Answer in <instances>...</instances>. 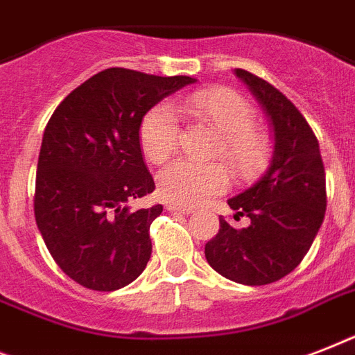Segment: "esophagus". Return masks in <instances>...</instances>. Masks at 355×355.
I'll use <instances>...</instances> for the list:
<instances>
[{"mask_svg":"<svg viewBox=\"0 0 355 355\" xmlns=\"http://www.w3.org/2000/svg\"><path fill=\"white\" fill-rule=\"evenodd\" d=\"M166 208L169 211H175V214H182V216H189V214H193V210L191 208H186V206H180V205H166Z\"/></svg>","mask_w":355,"mask_h":355,"instance_id":"obj_1","label":"esophagus"}]
</instances>
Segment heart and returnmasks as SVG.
Wrapping results in <instances>:
<instances>
[{"instance_id": "1", "label": "heart", "mask_w": 355, "mask_h": 355, "mask_svg": "<svg viewBox=\"0 0 355 355\" xmlns=\"http://www.w3.org/2000/svg\"><path fill=\"white\" fill-rule=\"evenodd\" d=\"M191 116L208 123L219 132L214 158H223L239 178L258 177L269 166L272 141L263 128L256 127V110L237 92L205 88L186 97ZM139 145L147 160L164 164L178 149L177 114L169 103L149 108L139 121ZM228 184L227 167L217 162L197 164L178 160L158 175V191L173 205L195 206L221 193Z\"/></svg>"}]
</instances>
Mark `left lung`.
Segmentation results:
<instances>
[{
  "mask_svg": "<svg viewBox=\"0 0 355 355\" xmlns=\"http://www.w3.org/2000/svg\"><path fill=\"white\" fill-rule=\"evenodd\" d=\"M269 114L275 155L263 177L228 199L234 228L219 217V232L206 243L208 263L228 280L267 286L295 270L308 254L326 211V173L319 139L300 110L280 90L247 69H236Z\"/></svg>",
  "mask_w": 355,
  "mask_h": 355,
  "instance_id": "8db88e82",
  "label": "left lung"
}]
</instances>
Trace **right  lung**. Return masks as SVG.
<instances>
[{
	"label": "right lung",
	"mask_w": 355,
	"mask_h": 355,
	"mask_svg": "<svg viewBox=\"0 0 355 355\" xmlns=\"http://www.w3.org/2000/svg\"><path fill=\"white\" fill-rule=\"evenodd\" d=\"M191 83L186 75L103 69L77 86L47 121L35 219L55 263L86 289L116 291L147 267L150 223L164 206L134 208L155 191L139 147V121Z\"/></svg>",
	"instance_id": "1"
}]
</instances>
